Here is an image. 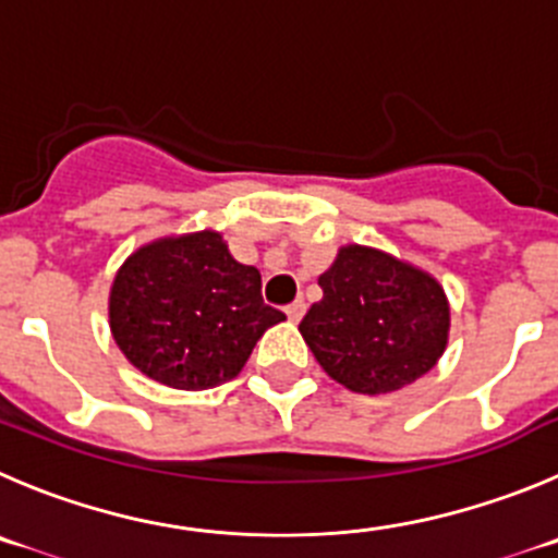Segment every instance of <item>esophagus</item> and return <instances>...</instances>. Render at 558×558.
Segmentation results:
<instances>
[{
	"label": "esophagus",
	"mask_w": 558,
	"mask_h": 558,
	"mask_svg": "<svg viewBox=\"0 0 558 558\" xmlns=\"http://www.w3.org/2000/svg\"><path fill=\"white\" fill-rule=\"evenodd\" d=\"M286 316H289L291 322H300L305 316V303L303 300H294L291 305H286Z\"/></svg>",
	"instance_id": "34e87169"
}]
</instances>
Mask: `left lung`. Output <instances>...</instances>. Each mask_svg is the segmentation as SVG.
Wrapping results in <instances>:
<instances>
[{
    "instance_id": "obj_1",
    "label": "left lung",
    "mask_w": 558,
    "mask_h": 558,
    "mask_svg": "<svg viewBox=\"0 0 558 558\" xmlns=\"http://www.w3.org/2000/svg\"><path fill=\"white\" fill-rule=\"evenodd\" d=\"M322 300L300 322L319 366L355 393H390L424 377L449 343L451 311L429 272L347 244L319 275Z\"/></svg>"
}]
</instances>
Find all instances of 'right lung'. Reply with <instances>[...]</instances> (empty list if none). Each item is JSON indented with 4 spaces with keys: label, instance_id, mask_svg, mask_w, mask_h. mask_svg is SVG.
I'll use <instances>...</instances> for the list:
<instances>
[{
    "label": "right lung",
    "instance_id": "right-lung-1",
    "mask_svg": "<svg viewBox=\"0 0 558 558\" xmlns=\"http://www.w3.org/2000/svg\"><path fill=\"white\" fill-rule=\"evenodd\" d=\"M286 316L264 303L262 272L217 231L143 244L109 289V330L145 377L206 390L236 377L255 341Z\"/></svg>",
    "mask_w": 558,
    "mask_h": 558
}]
</instances>
